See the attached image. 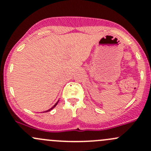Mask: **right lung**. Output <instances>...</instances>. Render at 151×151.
<instances>
[{
	"label": "right lung",
	"mask_w": 151,
	"mask_h": 151,
	"mask_svg": "<svg viewBox=\"0 0 151 151\" xmlns=\"http://www.w3.org/2000/svg\"><path fill=\"white\" fill-rule=\"evenodd\" d=\"M58 101H59V100H58V101H57V102H56V103H55V105H54V106H52V107H51V108H50V109H47V110H46V111H44V112H49V111L52 110V109H54V108H55V106H56V105H57V104H58Z\"/></svg>",
	"instance_id": "right-lung-1"
}]
</instances>
